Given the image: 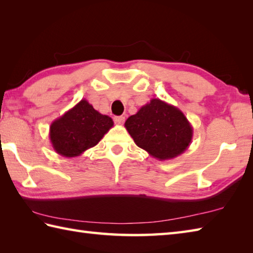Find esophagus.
Returning <instances> with one entry per match:
<instances>
[{
	"instance_id": "esophagus-1",
	"label": "esophagus",
	"mask_w": 253,
	"mask_h": 253,
	"mask_svg": "<svg viewBox=\"0 0 253 253\" xmlns=\"http://www.w3.org/2000/svg\"><path fill=\"white\" fill-rule=\"evenodd\" d=\"M114 122L118 125H122V124L125 122V116H115L114 117Z\"/></svg>"
}]
</instances>
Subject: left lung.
<instances>
[{
	"label": "left lung",
	"mask_w": 253,
	"mask_h": 253,
	"mask_svg": "<svg viewBox=\"0 0 253 253\" xmlns=\"http://www.w3.org/2000/svg\"><path fill=\"white\" fill-rule=\"evenodd\" d=\"M125 127L139 148L160 161L184 153L193 136L184 113L160 99H152L128 117Z\"/></svg>",
	"instance_id": "left-lung-1"
}]
</instances>
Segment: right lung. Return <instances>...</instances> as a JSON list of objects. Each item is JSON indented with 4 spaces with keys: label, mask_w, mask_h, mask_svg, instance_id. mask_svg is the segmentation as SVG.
I'll use <instances>...</instances> for the list:
<instances>
[{
    "label": "right lung",
    "mask_w": 253,
    "mask_h": 253,
    "mask_svg": "<svg viewBox=\"0 0 253 253\" xmlns=\"http://www.w3.org/2000/svg\"><path fill=\"white\" fill-rule=\"evenodd\" d=\"M114 125L113 120L83 99L51 124L50 140L62 157L75 158L99 143Z\"/></svg>",
    "instance_id": "1"
}]
</instances>
